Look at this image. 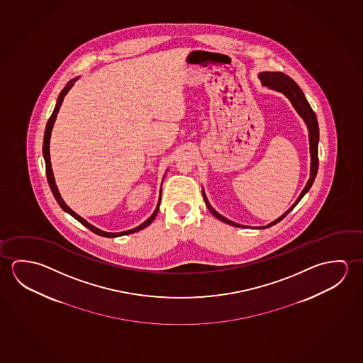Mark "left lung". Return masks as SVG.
<instances>
[{
    "label": "left lung",
    "mask_w": 363,
    "mask_h": 363,
    "mask_svg": "<svg viewBox=\"0 0 363 363\" xmlns=\"http://www.w3.org/2000/svg\"><path fill=\"white\" fill-rule=\"evenodd\" d=\"M258 77L261 79L262 84L263 86H267L268 89H274V91H279L282 92L284 95L291 101L292 106L295 107L297 113L303 118L305 124L308 126V130H309V143H310V157H311V164H310V179L308 181L306 186L303 187V190L301 191L300 196L297 197L296 201L292 205L291 208H289L286 211L285 214L281 215L279 219L274 220L271 224H268L267 226H259V229H264V228H269V226L274 225L279 223L281 220L285 218L286 215L289 214L291 211L292 208L296 206L298 201L303 199V195L310 190V187L314 184L315 177H316V173H318V167H319V158H318V143H319V126H318V120H316V115H315L313 108L309 105V102L306 100V97L303 95L301 89L297 86L296 82L289 77L285 73L282 72H262L258 74ZM202 196L205 200V203L208 205V210L211 211V214L214 215L215 218L224 221L226 224L233 226H240L243 228L244 225L237 224L232 220L226 219L223 215H220L218 211H215L213 206L208 203L206 195H205V191L202 190Z\"/></svg>",
    "instance_id": "8db88e82"
}]
</instances>
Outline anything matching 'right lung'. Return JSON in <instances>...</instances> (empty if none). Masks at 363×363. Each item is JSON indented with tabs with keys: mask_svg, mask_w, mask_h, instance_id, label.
Returning a JSON list of instances; mask_svg holds the SVG:
<instances>
[{
	"mask_svg": "<svg viewBox=\"0 0 363 363\" xmlns=\"http://www.w3.org/2000/svg\"><path fill=\"white\" fill-rule=\"evenodd\" d=\"M77 78H74V79H72L69 81L68 84H67L66 87L62 89V92H60V96H58V101H57V105L54 107L53 113H52V116L49 118L48 123H47V128H45V134H44V142H43V155H44V161H45V171H47V179H48L49 187H50V190L53 192L54 197H55V200L57 202L60 203V208H63L66 213L72 215L74 219L78 220L82 225L86 226V228H89L91 232L95 233L97 235H101V237H106V238H116V237H121V235H126V234H133V233L139 232V230H142L144 229L145 226H148L153 220H155V215L158 213V208H160V203H161V194H160V201H158V205H157V208H155V213L152 214L150 218H148V220H145L143 224H140V225L137 226V228H134V229H130V230H126V232H120V233H107L104 232V230H100V229H97L94 225H91L89 223H87L84 218H81L79 215L76 214L71 208H68L67 206L66 202L63 201V199L60 197V191L57 189V184H55V181H54L53 171H52V164H50V155H49V143H50V134H52V129H53L54 121L57 119V113L60 111V106H62V102L65 100V97H66L67 94H68V91L72 89V86L74 84V81H77Z\"/></svg>",
	"mask_w": 363,
	"mask_h": 363,
	"instance_id": "obj_1",
	"label": "right lung"
}]
</instances>
